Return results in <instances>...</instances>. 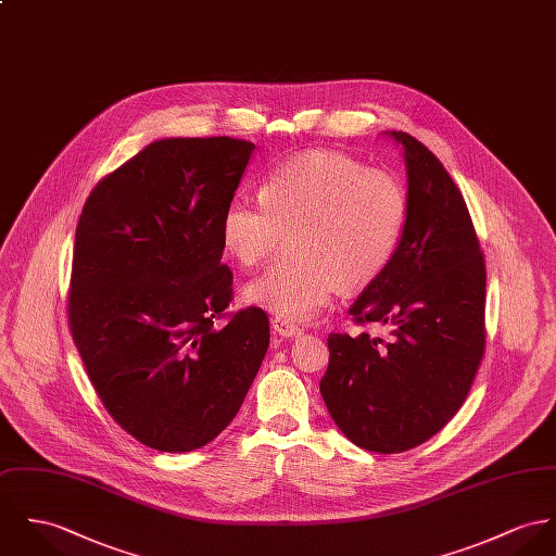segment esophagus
Wrapping results in <instances>:
<instances>
[{
    "label": "esophagus",
    "mask_w": 556,
    "mask_h": 556,
    "mask_svg": "<svg viewBox=\"0 0 556 556\" xmlns=\"http://www.w3.org/2000/svg\"><path fill=\"white\" fill-rule=\"evenodd\" d=\"M271 329H274L278 336H282V338H300L303 333L302 327H298V325H293L291 320H285V318H280V316H274V318H271Z\"/></svg>",
    "instance_id": "34e87169"
}]
</instances>
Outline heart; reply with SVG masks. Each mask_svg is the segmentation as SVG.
<instances>
[{
  "instance_id": "b5f03b06",
  "label": "heart",
  "mask_w": 556,
  "mask_h": 556,
  "mask_svg": "<svg viewBox=\"0 0 556 556\" xmlns=\"http://www.w3.org/2000/svg\"><path fill=\"white\" fill-rule=\"evenodd\" d=\"M407 193L397 176L338 152H305L274 167L261 198L236 195L223 242L244 267L265 263L293 233L298 258L253 280L244 298L285 320L314 318L340 285L358 289L382 274L402 240Z\"/></svg>"
}]
</instances>
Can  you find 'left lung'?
Wrapping results in <instances>:
<instances>
[{"instance_id":"obj_1","label":"left lung","mask_w":556,"mask_h":556,"mask_svg":"<svg viewBox=\"0 0 556 556\" xmlns=\"http://www.w3.org/2000/svg\"><path fill=\"white\" fill-rule=\"evenodd\" d=\"M407 220L389 265L351 305L389 336L329 333L320 395L358 448L404 453L448 425L478 374L486 267L469 210L440 159L404 131Z\"/></svg>"}]
</instances>
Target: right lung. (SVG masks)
<instances>
[{
	"label": "right lung",
	"mask_w": 556,
	"mask_h": 556,
	"mask_svg": "<svg viewBox=\"0 0 556 556\" xmlns=\"http://www.w3.org/2000/svg\"><path fill=\"white\" fill-rule=\"evenodd\" d=\"M253 151L227 136L156 140L98 182L76 227L74 344L110 416L161 453L212 442L269 346L261 307L218 323L233 298L223 214Z\"/></svg>",
	"instance_id": "obj_1"
}]
</instances>
